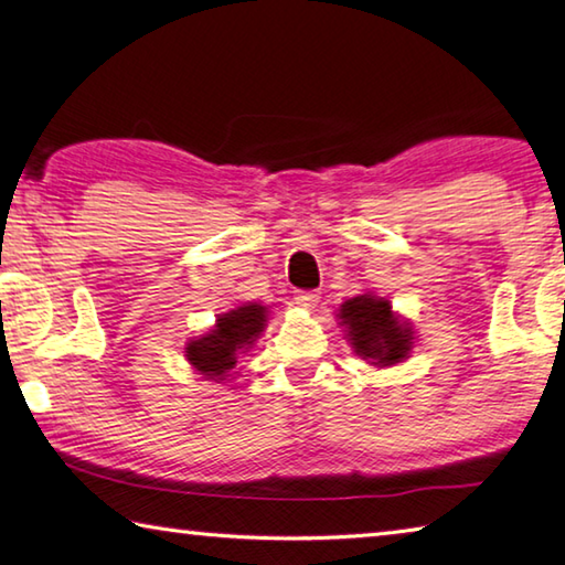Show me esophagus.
Wrapping results in <instances>:
<instances>
[{
	"label": "esophagus",
	"mask_w": 565,
	"mask_h": 565,
	"mask_svg": "<svg viewBox=\"0 0 565 565\" xmlns=\"http://www.w3.org/2000/svg\"><path fill=\"white\" fill-rule=\"evenodd\" d=\"M318 302H320V292H315V290L295 295V305H298V308H302V310H315V305H318Z\"/></svg>",
	"instance_id": "1"
}]
</instances>
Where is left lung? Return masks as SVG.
<instances>
[{"instance_id":"8db88e82","label":"left lung","mask_w":565,"mask_h":565,"mask_svg":"<svg viewBox=\"0 0 565 565\" xmlns=\"http://www.w3.org/2000/svg\"><path fill=\"white\" fill-rule=\"evenodd\" d=\"M338 322L350 348L370 367H397L414 350V328L387 298L362 292L344 300L338 308Z\"/></svg>"}]
</instances>
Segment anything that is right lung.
<instances>
[{
	"instance_id": "add662e5",
	"label": "right lung",
	"mask_w": 565,
	"mask_h": 565,
	"mask_svg": "<svg viewBox=\"0 0 565 565\" xmlns=\"http://www.w3.org/2000/svg\"><path fill=\"white\" fill-rule=\"evenodd\" d=\"M267 328V305L241 302L237 308L217 315L215 324L201 338L185 342V360L193 374L205 382H231L237 358L257 342Z\"/></svg>"
}]
</instances>
